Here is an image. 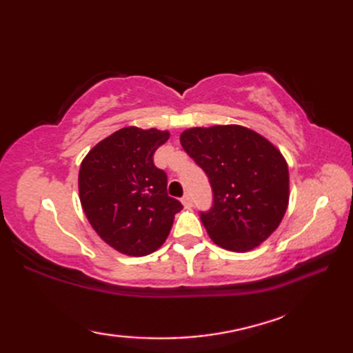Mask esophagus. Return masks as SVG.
<instances>
[{
	"label": "esophagus",
	"instance_id": "obj_1",
	"mask_svg": "<svg viewBox=\"0 0 353 353\" xmlns=\"http://www.w3.org/2000/svg\"><path fill=\"white\" fill-rule=\"evenodd\" d=\"M182 203H183V206H186V208H191V206H192V199H191L190 194H185V196L182 197Z\"/></svg>",
	"mask_w": 353,
	"mask_h": 353
}]
</instances>
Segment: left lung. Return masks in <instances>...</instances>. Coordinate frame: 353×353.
I'll use <instances>...</instances> for the list:
<instances>
[{"mask_svg":"<svg viewBox=\"0 0 353 353\" xmlns=\"http://www.w3.org/2000/svg\"><path fill=\"white\" fill-rule=\"evenodd\" d=\"M181 144L212 186V208L200 214L212 241L241 253L265 241L290 200L288 165L279 150L236 124L186 129Z\"/></svg>","mask_w":353,"mask_h":353,"instance_id":"left-lung-1","label":"left lung"}]
</instances>
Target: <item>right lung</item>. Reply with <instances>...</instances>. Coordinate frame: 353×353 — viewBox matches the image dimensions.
Returning a JSON list of instances; mask_svg holds the SVG:
<instances>
[{"instance_id":"right-lung-1","label":"right lung","mask_w":353,"mask_h":353,"mask_svg":"<svg viewBox=\"0 0 353 353\" xmlns=\"http://www.w3.org/2000/svg\"><path fill=\"white\" fill-rule=\"evenodd\" d=\"M168 130L124 127L91 148L79 171L88 221L104 243L129 256H145L167 239L183 208L167 192V174L153 154Z\"/></svg>"}]
</instances>
